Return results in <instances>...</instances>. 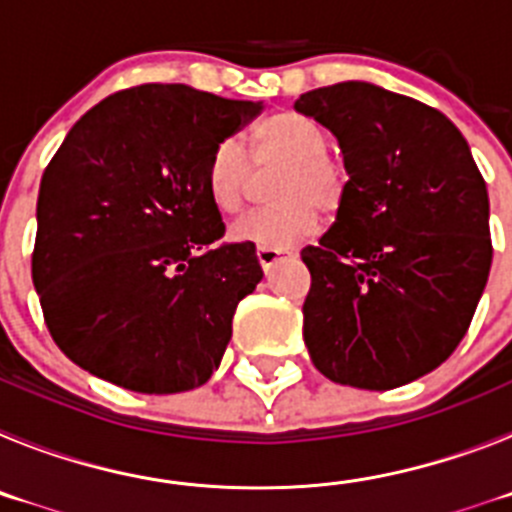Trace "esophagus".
Wrapping results in <instances>:
<instances>
[{"mask_svg": "<svg viewBox=\"0 0 512 512\" xmlns=\"http://www.w3.org/2000/svg\"><path fill=\"white\" fill-rule=\"evenodd\" d=\"M284 256H289V251H284V248H269V246L256 248V259H259L261 269L264 271H269L271 266L277 264L279 259H284Z\"/></svg>", "mask_w": 512, "mask_h": 512, "instance_id": "1", "label": "esophagus"}]
</instances>
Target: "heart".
I'll use <instances>...</instances> for the list:
<instances>
[{
    "label": "heart",
    "instance_id": "1",
    "mask_svg": "<svg viewBox=\"0 0 512 512\" xmlns=\"http://www.w3.org/2000/svg\"><path fill=\"white\" fill-rule=\"evenodd\" d=\"M253 161L259 169L284 164L274 182L277 205L253 210L233 225L238 241L284 248L305 241L346 202L348 171L328 156V135L307 117L279 112L261 120L251 133ZM256 171L246 148L233 138L212 148L205 166V187L223 215L241 212L253 192Z\"/></svg>",
    "mask_w": 512,
    "mask_h": 512
}]
</instances>
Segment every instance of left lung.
Segmentation results:
<instances>
[{"mask_svg":"<svg viewBox=\"0 0 512 512\" xmlns=\"http://www.w3.org/2000/svg\"><path fill=\"white\" fill-rule=\"evenodd\" d=\"M295 110L336 135L348 171L336 223L302 248L312 364L361 390L413 382L454 354L485 292V179L454 122L405 94L343 81Z\"/></svg>","mask_w":512,"mask_h":512,"instance_id":"obj_1","label":"left lung"}]
</instances>
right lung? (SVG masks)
Instances as JSON below:
<instances>
[{
  "label": "right lung",
  "mask_w": 512,
  "mask_h": 512,
  "mask_svg": "<svg viewBox=\"0 0 512 512\" xmlns=\"http://www.w3.org/2000/svg\"><path fill=\"white\" fill-rule=\"evenodd\" d=\"M261 112L184 84L92 107L43 171L33 284L74 364L146 395L212 377L238 302L261 282L253 243L225 235L205 187L212 148Z\"/></svg>",
  "instance_id": "add662e5"
}]
</instances>
